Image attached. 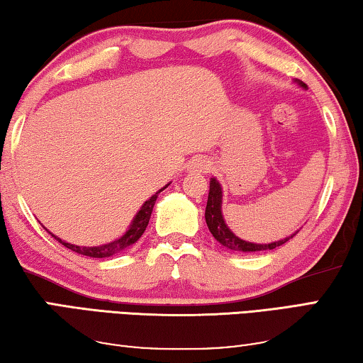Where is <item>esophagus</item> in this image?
Wrapping results in <instances>:
<instances>
[{
	"instance_id": "34e87169",
	"label": "esophagus",
	"mask_w": 363,
	"mask_h": 363,
	"mask_svg": "<svg viewBox=\"0 0 363 363\" xmlns=\"http://www.w3.org/2000/svg\"><path fill=\"white\" fill-rule=\"evenodd\" d=\"M188 167L191 172H207L211 169V164H209V160L204 157H196L191 160V162H189Z\"/></svg>"
}]
</instances>
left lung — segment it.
<instances>
[{"label": "left lung", "mask_w": 363, "mask_h": 363, "mask_svg": "<svg viewBox=\"0 0 363 363\" xmlns=\"http://www.w3.org/2000/svg\"><path fill=\"white\" fill-rule=\"evenodd\" d=\"M302 88H306V83L299 82ZM206 223L209 227V231L212 236L220 242L222 246L231 249V251L238 252H259V251H270V249H275L286 242L289 238H293L296 233H293L284 240L269 242V245H257V242H249L238 238L233 231H231L227 223L223 220L222 216V186L216 178H211V188H209V198H207V206H206Z\"/></svg>", "instance_id": "8db88e82"}]
</instances>
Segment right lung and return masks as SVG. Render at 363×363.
Returning a JSON list of instances; mask_svg holds the SVG:
<instances>
[{
  "instance_id": "1",
  "label": "right lung",
  "mask_w": 363,
  "mask_h": 363,
  "mask_svg": "<svg viewBox=\"0 0 363 363\" xmlns=\"http://www.w3.org/2000/svg\"><path fill=\"white\" fill-rule=\"evenodd\" d=\"M169 185H165L164 188H160L159 191L156 194H152L150 199L146 201L145 204L141 206V209L136 212V216L133 218L132 225H130L128 230L125 231V235L118 238V240L112 241V242H108V245H103V246H93V247H82V246H75V245H70V242H65L62 241L61 238H57L51 233V236L55 238V240H57L59 242H61L62 246H65L67 249H70V251L74 252H79L82 255H88V257H94V259H103V257H111V255L114 254H118L121 251H123V249H127L128 246L135 245L136 241L140 240L141 235L145 233V230L147 227V223H150V218H151V213H152V207L154 204H156V199L160 191H164L165 188H167ZM50 233V231H48Z\"/></svg>"
}]
</instances>
